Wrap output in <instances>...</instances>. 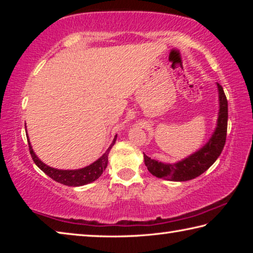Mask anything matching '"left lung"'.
I'll use <instances>...</instances> for the list:
<instances>
[{
    "label": "left lung",
    "instance_id": "1",
    "mask_svg": "<svg viewBox=\"0 0 253 253\" xmlns=\"http://www.w3.org/2000/svg\"><path fill=\"white\" fill-rule=\"evenodd\" d=\"M217 88L220 98L219 119L216 129L209 143L193 155L176 164H163L144 154L145 165L154 176L176 182L190 181L203 174L217 160L221 152L223 151L228 130V100L220 84H217Z\"/></svg>",
    "mask_w": 253,
    "mask_h": 253
}]
</instances>
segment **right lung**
<instances>
[{"mask_svg":"<svg viewBox=\"0 0 253 253\" xmlns=\"http://www.w3.org/2000/svg\"><path fill=\"white\" fill-rule=\"evenodd\" d=\"M117 136L115 137L113 143L107 149L106 153L102 155L99 160H97L95 163H92L91 165L87 166V168L81 169H74V170H62V169H55L52 168H49L45 164H43L39 158L36 156V154L33 153V149L31 145L29 143V151L31 154V157L33 162L36 163V165L39 168L42 172H44L49 177L54 179L55 182L61 183L63 185L68 186H81L84 184L91 183L96 181L97 178H99L102 172L107 168V163H108V154L111 147L114 146L115 142H116Z\"/></svg>","mask_w":253,"mask_h":253,"instance_id":"1","label":"right lung"}]
</instances>
